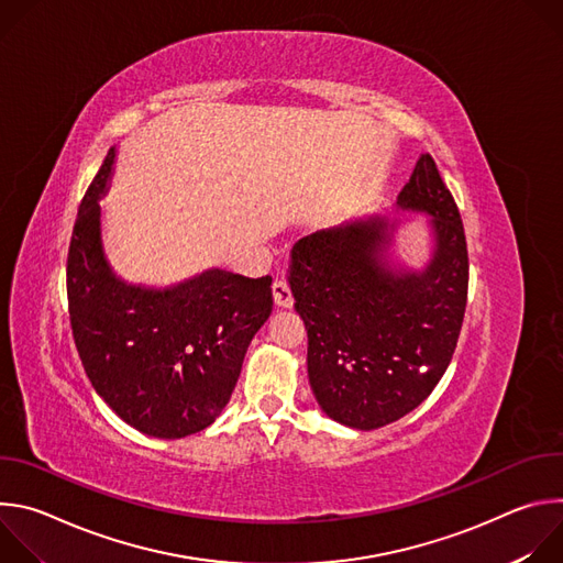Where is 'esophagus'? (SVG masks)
I'll list each match as a JSON object with an SVG mask.
<instances>
[{"label": "esophagus", "instance_id": "esophagus-1", "mask_svg": "<svg viewBox=\"0 0 563 563\" xmlns=\"http://www.w3.org/2000/svg\"><path fill=\"white\" fill-rule=\"evenodd\" d=\"M272 291H274V302L278 307H291L294 305V296H291V289H289L287 280L276 278L274 285H272Z\"/></svg>", "mask_w": 563, "mask_h": 563}]
</instances>
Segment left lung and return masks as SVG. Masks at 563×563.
I'll return each mask as SVG.
<instances>
[{
	"label": "left lung",
	"instance_id": "8db88e82",
	"mask_svg": "<svg viewBox=\"0 0 563 563\" xmlns=\"http://www.w3.org/2000/svg\"><path fill=\"white\" fill-rule=\"evenodd\" d=\"M396 205L432 216L437 247L423 272L389 269L383 218L316 231L291 250L309 385L328 417L356 430L383 428L423 404L452 361L467 302L463 222L430 153Z\"/></svg>",
	"mask_w": 563,
	"mask_h": 563
}]
</instances>
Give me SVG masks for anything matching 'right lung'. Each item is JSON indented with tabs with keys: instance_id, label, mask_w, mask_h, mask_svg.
I'll list each match as a JSON object with an SVG mask.
<instances>
[{
	"instance_id": "add662e5",
	"label": "right lung",
	"mask_w": 563,
	"mask_h": 563,
	"mask_svg": "<svg viewBox=\"0 0 563 563\" xmlns=\"http://www.w3.org/2000/svg\"><path fill=\"white\" fill-rule=\"evenodd\" d=\"M115 151L79 205L66 263L68 316L85 372L131 428L183 439L229 404L254 334L272 313V276L205 272L172 289L120 280L102 252L100 198Z\"/></svg>"
}]
</instances>
